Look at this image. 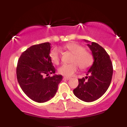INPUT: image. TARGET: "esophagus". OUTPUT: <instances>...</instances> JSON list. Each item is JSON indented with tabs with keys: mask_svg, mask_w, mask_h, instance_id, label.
Instances as JSON below:
<instances>
[{
	"mask_svg": "<svg viewBox=\"0 0 127 127\" xmlns=\"http://www.w3.org/2000/svg\"><path fill=\"white\" fill-rule=\"evenodd\" d=\"M64 79H66V80H68L70 79V78H69V77H67V76H64L63 78Z\"/></svg>",
	"mask_w": 127,
	"mask_h": 127,
	"instance_id": "34e87169",
	"label": "esophagus"
}]
</instances>
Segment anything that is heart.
Returning <instances> with one entry per match:
<instances>
[{
    "label": "heart",
    "mask_w": 127,
    "mask_h": 127,
    "mask_svg": "<svg viewBox=\"0 0 127 127\" xmlns=\"http://www.w3.org/2000/svg\"><path fill=\"white\" fill-rule=\"evenodd\" d=\"M64 49L68 51L73 54L69 64H63L59 68V73L65 76H71L78 71L79 67L82 70L90 68L94 62V57L88 51L85 50L82 45L70 42L64 45ZM49 59L54 64L58 65L60 62V51L57 48H54L49 52Z\"/></svg>",
    "instance_id": "heart-1"
}]
</instances>
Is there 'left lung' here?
Here are the masks:
<instances>
[{"label": "left lung", "mask_w": 127, "mask_h": 127, "mask_svg": "<svg viewBox=\"0 0 127 127\" xmlns=\"http://www.w3.org/2000/svg\"><path fill=\"white\" fill-rule=\"evenodd\" d=\"M87 45L94 61L87 72L88 76L79 79L78 86L73 90V93L80 100L91 102L101 97L108 89L113 75V65L109 54L102 46L95 42Z\"/></svg>", "instance_id": "obj_1"}]
</instances>
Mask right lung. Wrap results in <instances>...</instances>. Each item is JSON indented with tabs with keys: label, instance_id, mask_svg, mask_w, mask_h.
<instances>
[{
	"label": "right lung",
	"instance_id": "add662e5",
	"mask_svg": "<svg viewBox=\"0 0 127 127\" xmlns=\"http://www.w3.org/2000/svg\"><path fill=\"white\" fill-rule=\"evenodd\" d=\"M49 42L30 46L21 54L17 67V78L23 92L30 99L44 103L56 94L62 75L55 73V68L49 59ZM48 77L45 78V76Z\"/></svg>",
	"mask_w": 127,
	"mask_h": 127
}]
</instances>
